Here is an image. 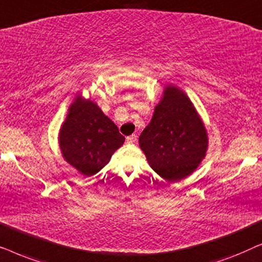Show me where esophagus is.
Listing matches in <instances>:
<instances>
[{
	"instance_id": "esophagus-1",
	"label": "esophagus",
	"mask_w": 262,
	"mask_h": 262,
	"mask_svg": "<svg viewBox=\"0 0 262 262\" xmlns=\"http://www.w3.org/2000/svg\"><path fill=\"white\" fill-rule=\"evenodd\" d=\"M136 141H137V136L136 135H131L126 137V142L128 143V144H132V143H135Z\"/></svg>"
}]
</instances>
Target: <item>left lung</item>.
<instances>
[{
	"label": "left lung",
	"instance_id": "8db88e82",
	"mask_svg": "<svg viewBox=\"0 0 262 262\" xmlns=\"http://www.w3.org/2000/svg\"><path fill=\"white\" fill-rule=\"evenodd\" d=\"M139 146L164 180L179 181L196 169L205 157L207 134L184 92L166 87L151 121L139 136Z\"/></svg>",
	"mask_w": 262,
	"mask_h": 262
}]
</instances>
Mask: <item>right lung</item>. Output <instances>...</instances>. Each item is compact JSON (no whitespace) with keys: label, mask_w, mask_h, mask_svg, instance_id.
<instances>
[{"label":"right lung","mask_w":262,"mask_h":262,"mask_svg":"<svg viewBox=\"0 0 262 262\" xmlns=\"http://www.w3.org/2000/svg\"><path fill=\"white\" fill-rule=\"evenodd\" d=\"M117 125L91 100L77 96L59 132V146L68 163L92 177L108 163L123 145Z\"/></svg>","instance_id":"obj_1"}]
</instances>
